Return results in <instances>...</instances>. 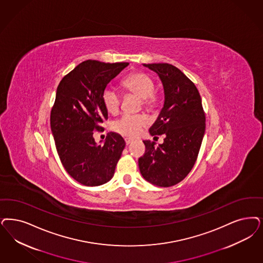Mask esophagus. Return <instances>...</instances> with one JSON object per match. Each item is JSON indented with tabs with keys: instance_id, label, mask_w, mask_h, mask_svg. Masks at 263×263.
<instances>
[{
	"instance_id": "obj_1",
	"label": "esophagus",
	"mask_w": 263,
	"mask_h": 263,
	"mask_svg": "<svg viewBox=\"0 0 263 263\" xmlns=\"http://www.w3.org/2000/svg\"><path fill=\"white\" fill-rule=\"evenodd\" d=\"M132 142H133V140H132V139H129V138H126V139H125V143H126V145H130Z\"/></svg>"
}]
</instances>
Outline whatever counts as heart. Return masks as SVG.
Instances as JSON below:
<instances>
[{"label":"heart","mask_w":263,"mask_h":263,"mask_svg":"<svg viewBox=\"0 0 263 263\" xmlns=\"http://www.w3.org/2000/svg\"><path fill=\"white\" fill-rule=\"evenodd\" d=\"M126 90L143 98L144 104L152 107L155 104L156 97L154 94V79L143 72H134L123 81ZM121 95L117 88L108 85L102 92V102L109 114H117L120 105ZM146 124V118L142 115L124 114L112 123V130L123 136L136 137Z\"/></svg>","instance_id":"heart-1"}]
</instances>
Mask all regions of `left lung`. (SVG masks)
<instances>
[{
    "instance_id": "left-lung-1",
    "label": "left lung",
    "mask_w": 263,
    "mask_h": 263,
    "mask_svg": "<svg viewBox=\"0 0 263 263\" xmlns=\"http://www.w3.org/2000/svg\"><path fill=\"white\" fill-rule=\"evenodd\" d=\"M157 73L164 89L163 108L149 134L165 135L163 144L144 141L145 153L139 168L145 181L169 187L182 181L197 159L205 134V114L199 92L191 80L171 64H143Z\"/></svg>"
}]
</instances>
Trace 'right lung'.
I'll use <instances>...</instances> for the list:
<instances>
[{
    "label": "right lung",
    "mask_w": 263,
    "mask_h": 263,
    "mask_svg": "<svg viewBox=\"0 0 263 263\" xmlns=\"http://www.w3.org/2000/svg\"><path fill=\"white\" fill-rule=\"evenodd\" d=\"M129 63L86 60L65 76L56 90L50 127L56 149L68 174L87 186L104 184L114 177L125 142L109 132L103 145L93 133L100 130L108 111L102 92Z\"/></svg>",
    "instance_id": "add662e5"
}]
</instances>
